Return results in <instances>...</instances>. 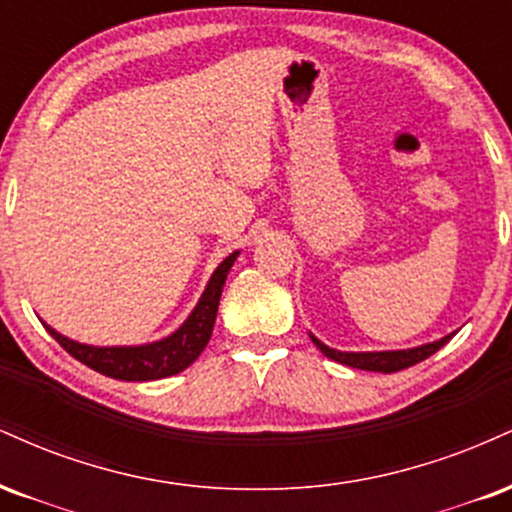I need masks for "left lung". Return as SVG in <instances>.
<instances>
[{"mask_svg":"<svg viewBox=\"0 0 512 512\" xmlns=\"http://www.w3.org/2000/svg\"><path fill=\"white\" fill-rule=\"evenodd\" d=\"M453 335L455 333H450V335H446V338L426 342V345H419V347H410V350H381V352H340V350H333V347H328L326 342L318 340L316 335L309 333V338L318 347V350L326 354L328 359H333V362L352 366V369L378 371V374H393V371H402V369H407V366L424 362L426 357H431V354L441 350V347L446 345Z\"/></svg>","mask_w":512,"mask_h":512,"instance_id":"1","label":"left lung"}]
</instances>
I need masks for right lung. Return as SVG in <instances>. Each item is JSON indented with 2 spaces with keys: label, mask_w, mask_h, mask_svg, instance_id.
<instances>
[{
  "label": "right lung",
  "mask_w": 512,
  "mask_h": 512,
  "mask_svg": "<svg viewBox=\"0 0 512 512\" xmlns=\"http://www.w3.org/2000/svg\"><path fill=\"white\" fill-rule=\"evenodd\" d=\"M237 256L239 251H234L215 268L194 311L186 316L182 326L162 340L146 342V345L98 347L66 338L52 326H47L45 321H42V326L71 357L102 376L119 378V381H158V378L174 376L189 369L198 359V354L206 350L210 335H213L215 316H218L222 287H225L227 273H230Z\"/></svg>",
  "instance_id": "right-lung-1"
}]
</instances>
